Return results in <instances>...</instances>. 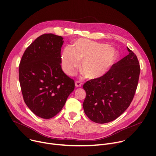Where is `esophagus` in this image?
<instances>
[{
	"mask_svg": "<svg viewBox=\"0 0 156 156\" xmlns=\"http://www.w3.org/2000/svg\"><path fill=\"white\" fill-rule=\"evenodd\" d=\"M82 85H83V83H81V81H76V82H75V86L76 87H81Z\"/></svg>",
	"mask_w": 156,
	"mask_h": 156,
	"instance_id": "34e87169",
	"label": "esophagus"
}]
</instances>
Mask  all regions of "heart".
<instances>
[{"mask_svg": "<svg viewBox=\"0 0 156 156\" xmlns=\"http://www.w3.org/2000/svg\"><path fill=\"white\" fill-rule=\"evenodd\" d=\"M117 59L115 51L108 45L86 39H78L73 48L67 47L62 55L64 72L71 75L81 63V70L89 80H98L107 75Z\"/></svg>", "mask_w": 156, "mask_h": 156, "instance_id": "obj_1", "label": "heart"}]
</instances>
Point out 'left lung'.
Segmentation results:
<instances>
[{"label": "left lung", "mask_w": 156, "mask_h": 156, "mask_svg": "<svg viewBox=\"0 0 156 156\" xmlns=\"http://www.w3.org/2000/svg\"><path fill=\"white\" fill-rule=\"evenodd\" d=\"M129 54L113 65L107 75L83 85L87 95L83 107L87 117L97 123L116 119L132 102L138 85L140 67L136 55Z\"/></svg>", "instance_id": "left-lung-1"}]
</instances>
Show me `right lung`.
Returning a JSON list of instances; mask_svg holds the SVG:
<instances>
[{"instance_id": "1", "label": "right lung", "mask_w": 156, "mask_h": 156, "mask_svg": "<svg viewBox=\"0 0 156 156\" xmlns=\"http://www.w3.org/2000/svg\"><path fill=\"white\" fill-rule=\"evenodd\" d=\"M63 38L52 34L38 37L24 51L19 66L23 99L35 115L55 116L75 89V81L61 68Z\"/></svg>"}]
</instances>
